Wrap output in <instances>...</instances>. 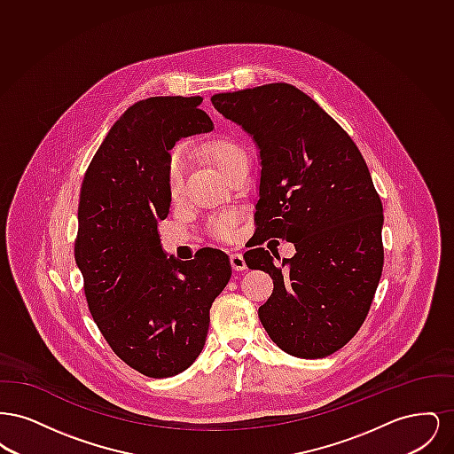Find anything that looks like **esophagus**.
I'll use <instances>...</instances> for the list:
<instances>
[{
  "mask_svg": "<svg viewBox=\"0 0 454 454\" xmlns=\"http://www.w3.org/2000/svg\"><path fill=\"white\" fill-rule=\"evenodd\" d=\"M230 263H231V267H233L235 270H245V269H247V263H245V259H243L241 254L230 255Z\"/></svg>",
  "mask_w": 454,
  "mask_h": 454,
  "instance_id": "34e87169",
  "label": "esophagus"
}]
</instances>
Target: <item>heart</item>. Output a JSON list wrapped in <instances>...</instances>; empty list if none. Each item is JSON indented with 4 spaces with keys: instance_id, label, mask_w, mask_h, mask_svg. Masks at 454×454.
I'll return each instance as SVG.
<instances>
[{
    "instance_id": "1",
    "label": "heart",
    "mask_w": 454,
    "mask_h": 454,
    "mask_svg": "<svg viewBox=\"0 0 454 454\" xmlns=\"http://www.w3.org/2000/svg\"><path fill=\"white\" fill-rule=\"evenodd\" d=\"M200 152L228 182L237 173L248 170V154L233 139H228V137L209 139L202 143ZM165 191L172 204L182 202L185 194V161L180 148H175L167 160ZM235 224H237V217L233 215L216 217L209 223V233L219 239H231L235 237Z\"/></svg>"
}]
</instances>
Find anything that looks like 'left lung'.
Segmentation results:
<instances>
[{
	"label": "left lung",
	"mask_w": 454,
	"mask_h": 454,
	"mask_svg": "<svg viewBox=\"0 0 454 454\" xmlns=\"http://www.w3.org/2000/svg\"><path fill=\"white\" fill-rule=\"evenodd\" d=\"M211 102L260 148L257 248L243 254L248 269L274 281L260 322L284 352L326 357L364 324L383 272V206L366 161L346 130L289 83L216 93ZM269 237L294 242L295 257L278 266L261 248Z\"/></svg>",
	"instance_id": "8db88e82"
}]
</instances>
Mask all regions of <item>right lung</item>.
Wrapping results in <instances>:
<instances>
[{"mask_svg": "<svg viewBox=\"0 0 454 454\" xmlns=\"http://www.w3.org/2000/svg\"><path fill=\"white\" fill-rule=\"evenodd\" d=\"M200 97H152L130 106L88 165L74 260L88 309L110 348L150 378L185 371L200 354L209 309L231 278L226 254L200 248L167 259L158 223L168 216V152L213 129Z\"/></svg>", "mask_w": 454, "mask_h": 454, "instance_id": "1", "label": "right lung"}]
</instances>
